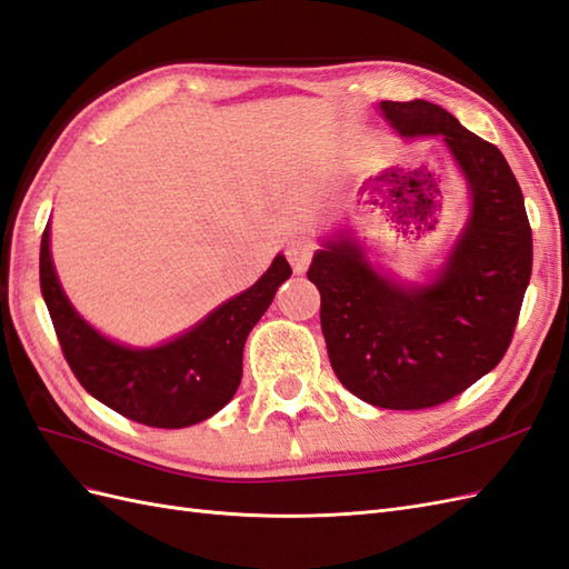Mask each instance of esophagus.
<instances>
[{
    "mask_svg": "<svg viewBox=\"0 0 569 569\" xmlns=\"http://www.w3.org/2000/svg\"><path fill=\"white\" fill-rule=\"evenodd\" d=\"M317 252V242L310 240V238H296L288 242V250H286V257L290 261V267H293L296 273H305L310 267V261Z\"/></svg>",
    "mask_w": 569,
    "mask_h": 569,
    "instance_id": "34e87169",
    "label": "esophagus"
}]
</instances>
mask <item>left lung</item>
Segmentation results:
<instances>
[{
	"mask_svg": "<svg viewBox=\"0 0 569 569\" xmlns=\"http://www.w3.org/2000/svg\"><path fill=\"white\" fill-rule=\"evenodd\" d=\"M380 110L406 139H445L469 182V223L426 286L385 279L348 232L325 242L308 279L341 385L380 409L418 411L455 399L507 353L531 279V226L498 146L428 100Z\"/></svg>",
	"mask_w": 569,
	"mask_h": 569,
	"instance_id": "obj_1",
	"label": "left lung"
}]
</instances>
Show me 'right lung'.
Wrapping results in <instances>:
<instances>
[{
    "label": "right lung",
    "mask_w": 569,
    "mask_h": 569,
    "mask_svg": "<svg viewBox=\"0 0 569 569\" xmlns=\"http://www.w3.org/2000/svg\"><path fill=\"white\" fill-rule=\"evenodd\" d=\"M286 279L290 264L279 254L252 288L178 339L129 348L106 339L71 308L50 257V226L40 242V290L71 372L108 409L151 428H187L223 409L240 387L247 333Z\"/></svg>",
    "instance_id": "right-lung-1"
}]
</instances>
